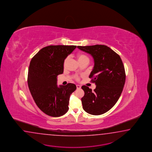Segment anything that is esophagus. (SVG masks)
<instances>
[{"mask_svg": "<svg viewBox=\"0 0 152 152\" xmlns=\"http://www.w3.org/2000/svg\"><path fill=\"white\" fill-rule=\"evenodd\" d=\"M76 87H77V89H81V86L80 85H76Z\"/></svg>", "mask_w": 152, "mask_h": 152, "instance_id": "1", "label": "esophagus"}]
</instances>
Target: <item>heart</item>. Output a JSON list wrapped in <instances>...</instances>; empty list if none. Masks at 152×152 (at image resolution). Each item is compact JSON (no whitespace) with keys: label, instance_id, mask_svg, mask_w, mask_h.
Masks as SVG:
<instances>
[{"label":"heart","instance_id":"b5f03b06","mask_svg":"<svg viewBox=\"0 0 152 152\" xmlns=\"http://www.w3.org/2000/svg\"><path fill=\"white\" fill-rule=\"evenodd\" d=\"M77 59L79 63H80L81 62H83V61H86L87 63L89 62V58L88 57V56L86 54H83V53H79L76 56ZM68 59L69 58H66L64 61V66H65L68 63ZM75 78H76V80H78V76H76Z\"/></svg>","mask_w":152,"mask_h":152}]
</instances>
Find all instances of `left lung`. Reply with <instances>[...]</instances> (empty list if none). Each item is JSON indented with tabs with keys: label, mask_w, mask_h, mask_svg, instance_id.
Returning a JSON list of instances; mask_svg holds the SVG:
<instances>
[{
	"label": "left lung",
	"mask_w": 152,
	"mask_h": 152,
	"mask_svg": "<svg viewBox=\"0 0 152 152\" xmlns=\"http://www.w3.org/2000/svg\"><path fill=\"white\" fill-rule=\"evenodd\" d=\"M78 48L91 54L94 66L89 77L96 85L91 89L83 86L84 95L81 99L83 108L92 115H100L109 111L116 104L125 82L124 66L120 56L105 45L80 46Z\"/></svg>",
	"instance_id": "left-lung-1"
}]
</instances>
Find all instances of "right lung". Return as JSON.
<instances>
[{
    "label": "right lung",
    "instance_id": "right-lung-1",
    "mask_svg": "<svg viewBox=\"0 0 152 152\" xmlns=\"http://www.w3.org/2000/svg\"><path fill=\"white\" fill-rule=\"evenodd\" d=\"M76 48L71 45H51L41 49L32 58L28 84L37 107L45 114L58 117L69 110L70 96L76 90L73 83L57 84V76L64 71V61Z\"/></svg>",
    "mask_w": 152,
    "mask_h": 152
}]
</instances>
